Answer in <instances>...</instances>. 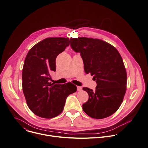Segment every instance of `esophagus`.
I'll return each mask as SVG.
<instances>
[{"instance_id":"obj_1","label":"esophagus","mask_w":148,"mask_h":148,"mask_svg":"<svg viewBox=\"0 0 148 148\" xmlns=\"http://www.w3.org/2000/svg\"><path fill=\"white\" fill-rule=\"evenodd\" d=\"M82 87H80V86H77V90L78 91H82Z\"/></svg>"}]
</instances>
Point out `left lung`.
Segmentation results:
<instances>
[{"instance_id":"obj_1","label":"left lung","mask_w":148,"mask_h":148,"mask_svg":"<svg viewBox=\"0 0 148 148\" xmlns=\"http://www.w3.org/2000/svg\"><path fill=\"white\" fill-rule=\"evenodd\" d=\"M71 48L80 53L86 73L96 80V90L83 87L88 95L83 111L94 119H103L115 113L126 90L127 74L122 57L112 45L99 39L71 38Z\"/></svg>"}]
</instances>
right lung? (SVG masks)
Masks as SVG:
<instances>
[{"label": "right lung", "instance_id": "add662e5", "mask_svg": "<svg viewBox=\"0 0 148 148\" xmlns=\"http://www.w3.org/2000/svg\"><path fill=\"white\" fill-rule=\"evenodd\" d=\"M69 38H48L35 45L26 56L22 70V89L29 109L36 116L51 119L64 109L66 97L77 91L71 83L55 84L50 74L56 70V60L66 47Z\"/></svg>", "mask_w": 148, "mask_h": 148}]
</instances>
